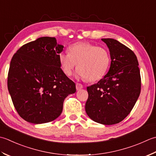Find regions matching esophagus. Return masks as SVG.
I'll list each match as a JSON object with an SVG mask.
<instances>
[{
	"label": "esophagus",
	"instance_id": "34e87169",
	"mask_svg": "<svg viewBox=\"0 0 156 156\" xmlns=\"http://www.w3.org/2000/svg\"><path fill=\"white\" fill-rule=\"evenodd\" d=\"M83 88V85L81 83H76V89H77V90H80L81 89Z\"/></svg>",
	"mask_w": 156,
	"mask_h": 156
}]
</instances>
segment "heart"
<instances>
[{
	"label": "heart",
	"mask_w": 156,
	"mask_h": 156,
	"mask_svg": "<svg viewBox=\"0 0 156 156\" xmlns=\"http://www.w3.org/2000/svg\"><path fill=\"white\" fill-rule=\"evenodd\" d=\"M69 53H60L59 62L64 73L70 76L77 64V76L88 81L100 80L110 65V55L103 47L77 42L69 47Z\"/></svg>",
	"instance_id": "obj_1"
}]
</instances>
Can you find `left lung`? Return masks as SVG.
<instances>
[{"label":"left lung","instance_id":"1","mask_svg":"<svg viewBox=\"0 0 156 156\" xmlns=\"http://www.w3.org/2000/svg\"><path fill=\"white\" fill-rule=\"evenodd\" d=\"M109 48L108 73L87 87L85 112L94 121L105 125L121 122L131 112L141 92L136 56L131 49L112 38L101 39Z\"/></svg>","mask_w":156,"mask_h":156}]
</instances>
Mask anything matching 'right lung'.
Here are the masks:
<instances>
[{
  "label": "right lung",
  "mask_w": 156,
  "mask_h": 156,
  "mask_svg": "<svg viewBox=\"0 0 156 156\" xmlns=\"http://www.w3.org/2000/svg\"><path fill=\"white\" fill-rule=\"evenodd\" d=\"M62 45L42 37L25 44L12 56L8 90L16 110L33 124L51 122L62 113L63 102L76 91L75 83L60 68Z\"/></svg>",
  "instance_id": "add662e5"
}]
</instances>
